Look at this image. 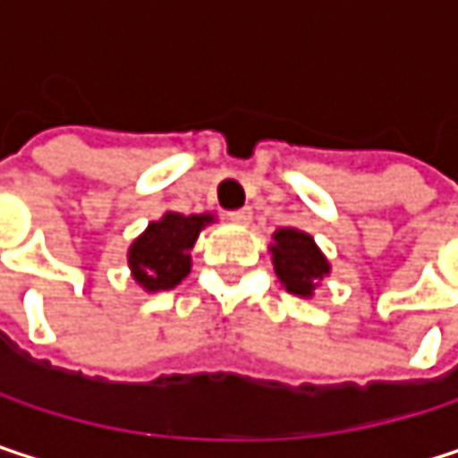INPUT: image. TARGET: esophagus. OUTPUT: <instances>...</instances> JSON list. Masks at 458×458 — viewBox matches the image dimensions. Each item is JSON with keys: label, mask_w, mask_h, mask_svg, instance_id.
Masks as SVG:
<instances>
[{"label": "esophagus", "mask_w": 458, "mask_h": 458, "mask_svg": "<svg viewBox=\"0 0 458 458\" xmlns=\"http://www.w3.org/2000/svg\"><path fill=\"white\" fill-rule=\"evenodd\" d=\"M228 217L233 220V223H249V220H251V209H249V207H243V209H233V212H228Z\"/></svg>", "instance_id": "1"}]
</instances>
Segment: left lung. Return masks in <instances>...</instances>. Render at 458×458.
Returning a JSON list of instances; mask_svg holds the SVG:
<instances>
[{
  "label": "left lung",
  "instance_id": "left-lung-1",
  "mask_svg": "<svg viewBox=\"0 0 458 458\" xmlns=\"http://www.w3.org/2000/svg\"><path fill=\"white\" fill-rule=\"evenodd\" d=\"M276 243L270 246L273 251V265L276 276L286 286V292L310 297L318 286V281L328 273V262L320 254L316 241L294 228L276 230Z\"/></svg>",
  "mask_w": 458,
  "mask_h": 458
}]
</instances>
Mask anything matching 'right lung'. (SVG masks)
I'll return each instance as SVG.
<instances>
[{
	"label": "right lung",
	"instance_id": "obj_1",
	"mask_svg": "<svg viewBox=\"0 0 458 458\" xmlns=\"http://www.w3.org/2000/svg\"><path fill=\"white\" fill-rule=\"evenodd\" d=\"M207 223H212V215L185 217L177 212L150 223L130 249V267L140 286L148 292L174 289L191 273V249Z\"/></svg>",
	"mask_w": 458,
	"mask_h": 458
}]
</instances>
